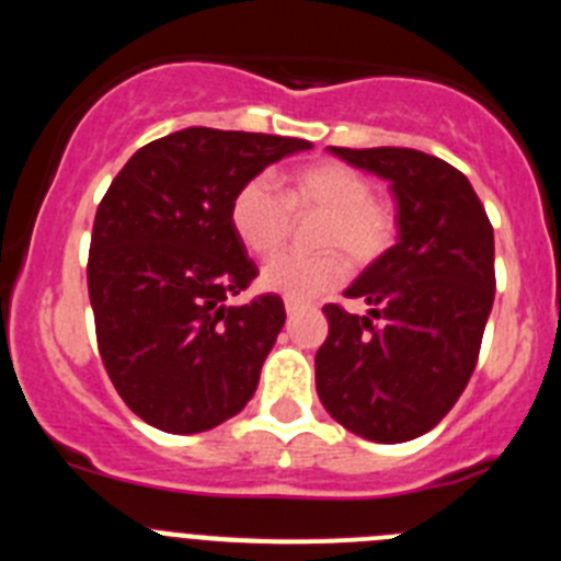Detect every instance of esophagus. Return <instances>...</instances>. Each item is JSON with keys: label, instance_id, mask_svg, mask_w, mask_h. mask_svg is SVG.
<instances>
[{"label": "esophagus", "instance_id": "1", "mask_svg": "<svg viewBox=\"0 0 561 561\" xmlns=\"http://www.w3.org/2000/svg\"><path fill=\"white\" fill-rule=\"evenodd\" d=\"M304 309H309V306L306 304H300V300H286V314H297V311H304Z\"/></svg>", "mask_w": 561, "mask_h": 561}]
</instances>
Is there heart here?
Here are the masks:
<instances>
[{
  "label": "heart",
  "instance_id": "heart-1",
  "mask_svg": "<svg viewBox=\"0 0 561 561\" xmlns=\"http://www.w3.org/2000/svg\"><path fill=\"white\" fill-rule=\"evenodd\" d=\"M323 216L314 227L317 255L286 252L264 266L261 286L286 300H314L336 289L348 275L345 254L365 270L393 250L399 238V210L374 182L354 165L320 160L286 176L284 196L255 176L232 193L230 227L252 255H272L286 244L291 216Z\"/></svg>",
  "mask_w": 561,
  "mask_h": 561
}]
</instances>
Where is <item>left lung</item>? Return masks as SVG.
<instances>
[{"instance_id": "1", "label": "left lung", "mask_w": 561, "mask_h": 561, "mask_svg": "<svg viewBox=\"0 0 561 561\" xmlns=\"http://www.w3.org/2000/svg\"><path fill=\"white\" fill-rule=\"evenodd\" d=\"M390 182L399 241L345 289L370 306H323L329 336L314 356L331 419L376 444L430 433L478 365L494 304V230L463 173L415 148H331Z\"/></svg>"}]
</instances>
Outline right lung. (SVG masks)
I'll use <instances>...</instances> for the list:
<instances>
[{"instance_id": "1", "label": "right lung", "mask_w": 561, "mask_h": 561, "mask_svg": "<svg viewBox=\"0 0 561 561\" xmlns=\"http://www.w3.org/2000/svg\"><path fill=\"white\" fill-rule=\"evenodd\" d=\"M306 148L277 134L182 128L134 153L98 205L87 264L98 351L151 427L205 433L255 393L286 309L277 295L230 304L257 275L230 227V199Z\"/></svg>"}]
</instances>
